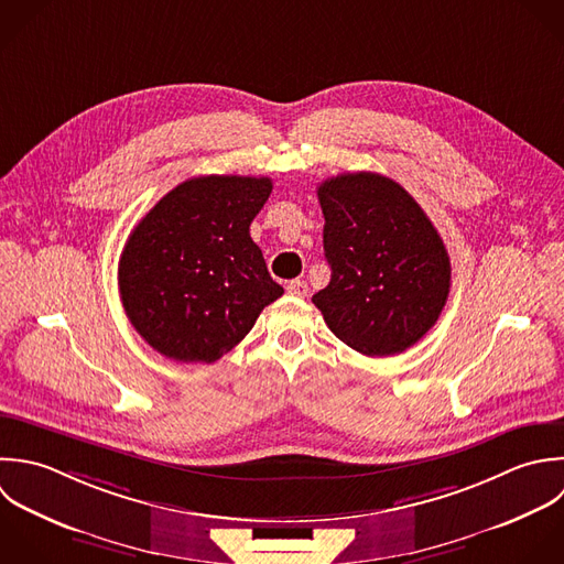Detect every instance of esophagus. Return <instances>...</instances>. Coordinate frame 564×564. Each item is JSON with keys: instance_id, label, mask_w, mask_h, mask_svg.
<instances>
[{"instance_id": "34e87169", "label": "esophagus", "mask_w": 564, "mask_h": 564, "mask_svg": "<svg viewBox=\"0 0 564 564\" xmlns=\"http://www.w3.org/2000/svg\"><path fill=\"white\" fill-rule=\"evenodd\" d=\"M285 290H288V294H292V296H307V292H310V288H307V283L305 281H301V279H296V281H290L288 285H285Z\"/></svg>"}]
</instances>
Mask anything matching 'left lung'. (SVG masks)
I'll return each instance as SVG.
<instances>
[{"instance_id": "obj_1", "label": "left lung", "mask_w": 564, "mask_h": 564, "mask_svg": "<svg viewBox=\"0 0 564 564\" xmlns=\"http://www.w3.org/2000/svg\"><path fill=\"white\" fill-rule=\"evenodd\" d=\"M329 285L312 296L327 327L365 356L413 347L451 292V257L422 206L391 177L360 171L318 186Z\"/></svg>"}]
</instances>
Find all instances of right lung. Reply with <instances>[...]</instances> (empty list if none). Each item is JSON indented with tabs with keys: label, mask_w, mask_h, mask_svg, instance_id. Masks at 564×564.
Instances as JSON below:
<instances>
[{
	"label": "right lung",
	"mask_w": 564,
	"mask_h": 564,
	"mask_svg": "<svg viewBox=\"0 0 564 564\" xmlns=\"http://www.w3.org/2000/svg\"><path fill=\"white\" fill-rule=\"evenodd\" d=\"M270 193V177H191L131 230L118 288L127 318L155 351L210 365L283 294L250 237Z\"/></svg>",
	"instance_id": "add662e5"
}]
</instances>
